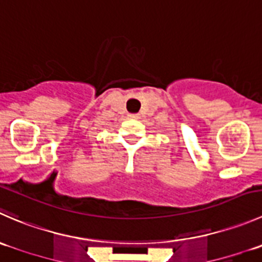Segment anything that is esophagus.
<instances>
[{
    "mask_svg": "<svg viewBox=\"0 0 262 262\" xmlns=\"http://www.w3.org/2000/svg\"><path fill=\"white\" fill-rule=\"evenodd\" d=\"M129 118H130V119H138L139 115H138V114H130V115H129Z\"/></svg>",
    "mask_w": 262,
    "mask_h": 262,
    "instance_id": "1",
    "label": "esophagus"
}]
</instances>
